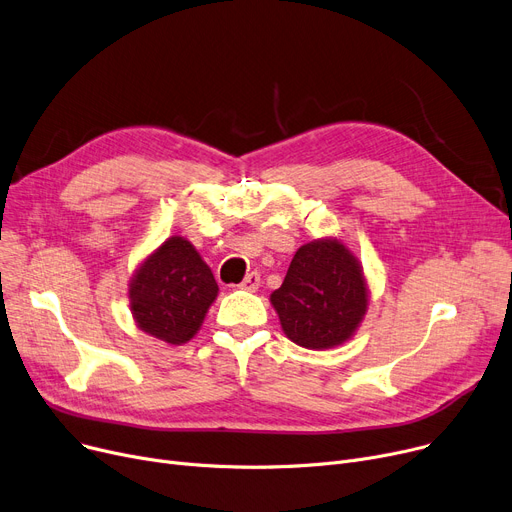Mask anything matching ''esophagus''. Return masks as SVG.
<instances>
[{
    "label": "esophagus",
    "mask_w": 512,
    "mask_h": 512,
    "mask_svg": "<svg viewBox=\"0 0 512 512\" xmlns=\"http://www.w3.org/2000/svg\"><path fill=\"white\" fill-rule=\"evenodd\" d=\"M259 286H261V276L257 274V271H251V274H247V278L238 284V288L247 290V292H257Z\"/></svg>",
    "instance_id": "34e87169"
}]
</instances>
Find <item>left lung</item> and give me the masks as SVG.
<instances>
[{
	"instance_id": "left-lung-1",
	"label": "left lung",
	"mask_w": 512,
	"mask_h": 512,
	"mask_svg": "<svg viewBox=\"0 0 512 512\" xmlns=\"http://www.w3.org/2000/svg\"><path fill=\"white\" fill-rule=\"evenodd\" d=\"M288 339L306 350L342 346L368 311L360 261L339 238L302 245L278 290L269 296Z\"/></svg>"
}]
</instances>
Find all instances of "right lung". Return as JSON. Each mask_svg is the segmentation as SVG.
Segmentation results:
<instances>
[{
	"mask_svg": "<svg viewBox=\"0 0 512 512\" xmlns=\"http://www.w3.org/2000/svg\"><path fill=\"white\" fill-rule=\"evenodd\" d=\"M218 296L212 269L183 236H170L135 269L129 309L144 333L170 346L187 344Z\"/></svg>",
	"mask_w": 512,
	"mask_h": 512,
	"instance_id": "1",
	"label": "right lung"
}]
</instances>
